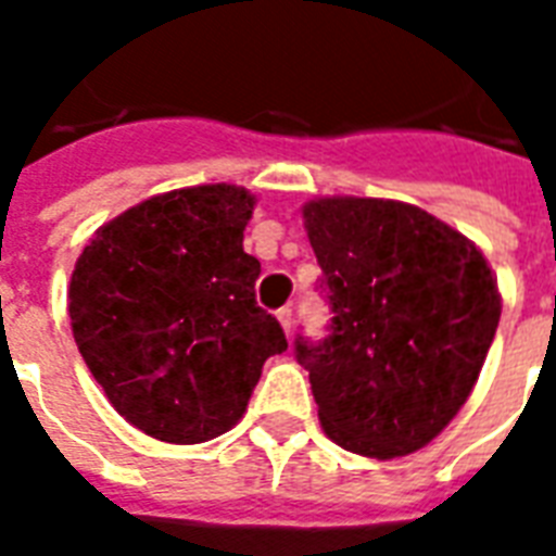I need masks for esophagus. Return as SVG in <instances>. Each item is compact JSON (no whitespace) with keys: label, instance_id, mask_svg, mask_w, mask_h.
<instances>
[{"label":"esophagus","instance_id":"34e87169","mask_svg":"<svg viewBox=\"0 0 556 556\" xmlns=\"http://www.w3.org/2000/svg\"><path fill=\"white\" fill-rule=\"evenodd\" d=\"M278 323H281V328L287 331V337H290V331H293V307H281V311H278Z\"/></svg>","mask_w":556,"mask_h":556}]
</instances>
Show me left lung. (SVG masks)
Segmentation results:
<instances>
[{
	"label": "left lung",
	"instance_id": "1",
	"mask_svg": "<svg viewBox=\"0 0 556 556\" xmlns=\"http://www.w3.org/2000/svg\"><path fill=\"white\" fill-rule=\"evenodd\" d=\"M331 304L328 337H295L325 433L363 457H402L457 416L501 319L486 257L416 204L333 195L304 204Z\"/></svg>",
	"mask_w": 556,
	"mask_h": 556
}]
</instances>
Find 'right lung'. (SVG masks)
I'll list each match as a JSON object with an SVG mask.
<instances>
[{"label":"right lung","instance_id":"obj_1","mask_svg":"<svg viewBox=\"0 0 556 556\" xmlns=\"http://www.w3.org/2000/svg\"><path fill=\"white\" fill-rule=\"evenodd\" d=\"M252 211L254 195L233 184L152 195L102 225L75 261V345L116 413L154 440L231 431L266 357L287 349L254 299Z\"/></svg>","mask_w":556,"mask_h":556}]
</instances>
